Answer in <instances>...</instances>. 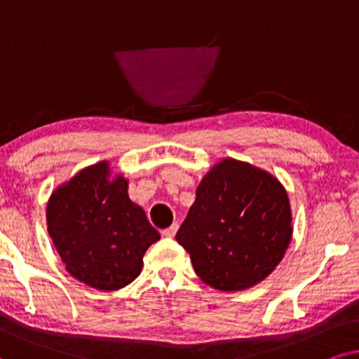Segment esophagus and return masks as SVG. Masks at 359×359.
Listing matches in <instances>:
<instances>
[{
    "label": "esophagus",
    "mask_w": 359,
    "mask_h": 359,
    "mask_svg": "<svg viewBox=\"0 0 359 359\" xmlns=\"http://www.w3.org/2000/svg\"><path fill=\"white\" fill-rule=\"evenodd\" d=\"M177 229H179V223H172L169 228L162 229V235H164V236H167V238H172V236H175Z\"/></svg>",
    "instance_id": "obj_1"
}]
</instances>
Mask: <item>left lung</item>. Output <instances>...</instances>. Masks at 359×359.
<instances>
[{"mask_svg": "<svg viewBox=\"0 0 359 359\" xmlns=\"http://www.w3.org/2000/svg\"><path fill=\"white\" fill-rule=\"evenodd\" d=\"M292 238L283 184L269 172L223 159L207 172L175 240L210 287L235 292L264 280Z\"/></svg>", "mask_w": 359, "mask_h": 359, "instance_id": "obj_1", "label": "left lung"}]
</instances>
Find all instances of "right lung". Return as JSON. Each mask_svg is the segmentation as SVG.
Returning a JSON list of instances; mask_svg holds the SVG:
<instances>
[{"label":"right lung","mask_w":359,"mask_h":359,"mask_svg":"<svg viewBox=\"0 0 359 359\" xmlns=\"http://www.w3.org/2000/svg\"><path fill=\"white\" fill-rule=\"evenodd\" d=\"M47 229L65 269L98 290H116L140 276L142 256L161 240L144 210L111 177L107 161L85 167L52 192Z\"/></svg>","instance_id":"add662e5"}]
</instances>
